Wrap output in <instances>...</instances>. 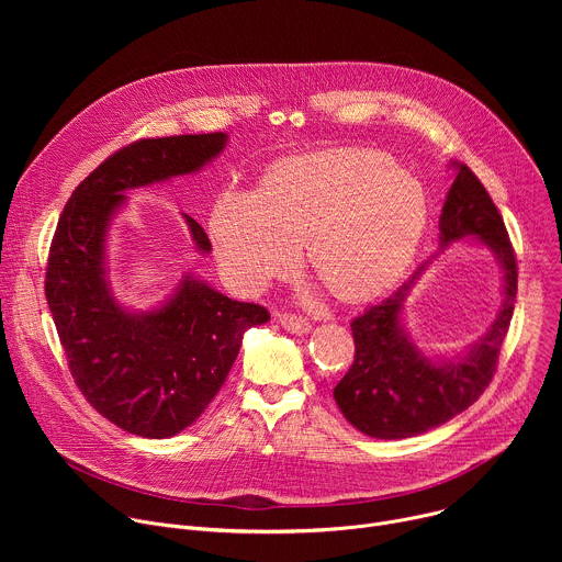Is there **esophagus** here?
<instances>
[{
  "label": "esophagus",
  "instance_id": "34e87169",
  "mask_svg": "<svg viewBox=\"0 0 562 562\" xmlns=\"http://www.w3.org/2000/svg\"><path fill=\"white\" fill-rule=\"evenodd\" d=\"M280 325L284 327V331L295 334V336H304L311 331V323H306L304 317L293 315V313H280Z\"/></svg>",
  "mask_w": 562,
  "mask_h": 562
}]
</instances>
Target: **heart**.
Instances as JSON below:
<instances>
[{
  "label": "heart",
  "instance_id": "1",
  "mask_svg": "<svg viewBox=\"0 0 562 562\" xmlns=\"http://www.w3.org/2000/svg\"><path fill=\"white\" fill-rule=\"evenodd\" d=\"M211 235L233 284L258 291L311 260L345 300L391 286L409 267L427 224L416 180L386 159L356 150L295 157L262 191H226L211 211Z\"/></svg>",
  "mask_w": 562,
  "mask_h": 562
}]
</instances>
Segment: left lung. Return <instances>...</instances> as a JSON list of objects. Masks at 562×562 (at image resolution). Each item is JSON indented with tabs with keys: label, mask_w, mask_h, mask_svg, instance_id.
<instances>
[{
	"label": "left lung",
	"mask_w": 562,
	"mask_h": 562,
	"mask_svg": "<svg viewBox=\"0 0 562 562\" xmlns=\"http://www.w3.org/2000/svg\"><path fill=\"white\" fill-rule=\"evenodd\" d=\"M456 180L440 215V245L473 235L503 267V304L490 334L464 358L434 362L403 327V306L425 265L380 304L351 323L356 356L336 384L334 397L345 418L362 434L382 440L420 436L469 409L490 386L507 338L518 291V265L503 215L467 165H453Z\"/></svg>",
	"instance_id": "8db88e82"
}]
</instances>
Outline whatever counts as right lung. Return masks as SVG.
<instances>
[{
  "instance_id": "1",
  "label": "right lung",
  "mask_w": 562,
  "mask_h": 562,
  "mask_svg": "<svg viewBox=\"0 0 562 562\" xmlns=\"http://www.w3.org/2000/svg\"><path fill=\"white\" fill-rule=\"evenodd\" d=\"M226 146L224 133L137 139L68 198L48 251L46 300L70 375L89 405L142 438H171L193 425L224 384L243 336L269 311L231 300L184 276L159 308L131 313L106 280V231L126 191L200 171ZM198 251L204 228L184 215Z\"/></svg>"
}]
</instances>
